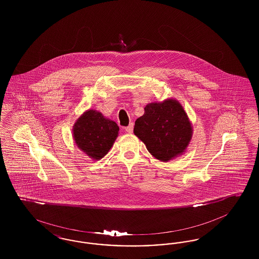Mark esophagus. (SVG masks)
I'll return each mask as SVG.
<instances>
[{
    "label": "esophagus",
    "instance_id": "esophagus-1",
    "mask_svg": "<svg viewBox=\"0 0 259 259\" xmlns=\"http://www.w3.org/2000/svg\"><path fill=\"white\" fill-rule=\"evenodd\" d=\"M133 127H134V124H129V126H127V127L125 128V131H126L127 133L131 134V133H133Z\"/></svg>",
    "mask_w": 259,
    "mask_h": 259
}]
</instances>
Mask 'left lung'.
<instances>
[{"label": "left lung", "mask_w": 259, "mask_h": 259, "mask_svg": "<svg viewBox=\"0 0 259 259\" xmlns=\"http://www.w3.org/2000/svg\"><path fill=\"white\" fill-rule=\"evenodd\" d=\"M134 134L154 158L168 162L185 153L193 128L182 104L168 98L145 107L144 115L136 120Z\"/></svg>", "instance_id": "8db88e82"}]
</instances>
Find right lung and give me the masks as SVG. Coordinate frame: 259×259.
<instances>
[{"instance_id":"right-lung-1","label":"right lung","mask_w":259,"mask_h":259,"mask_svg":"<svg viewBox=\"0 0 259 259\" xmlns=\"http://www.w3.org/2000/svg\"><path fill=\"white\" fill-rule=\"evenodd\" d=\"M119 127L96 110H87L74 122L73 138L76 147L93 160L102 159L118 137Z\"/></svg>"}]
</instances>
